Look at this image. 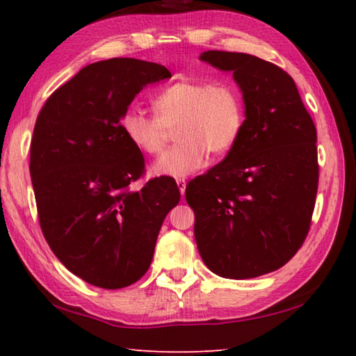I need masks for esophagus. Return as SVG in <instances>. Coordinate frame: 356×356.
<instances>
[{
  "label": "esophagus",
  "mask_w": 356,
  "mask_h": 356,
  "mask_svg": "<svg viewBox=\"0 0 356 356\" xmlns=\"http://www.w3.org/2000/svg\"><path fill=\"white\" fill-rule=\"evenodd\" d=\"M176 184H177V186H179L180 195L184 196V195H185V188H186V180H185V179H177Z\"/></svg>",
  "instance_id": "esophagus-1"
}]
</instances>
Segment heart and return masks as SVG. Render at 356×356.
I'll use <instances>...</instances> for the list:
<instances>
[{
    "label": "heart",
    "instance_id": "1",
    "mask_svg": "<svg viewBox=\"0 0 356 356\" xmlns=\"http://www.w3.org/2000/svg\"><path fill=\"white\" fill-rule=\"evenodd\" d=\"M152 107L156 116L129 108L121 116V129L138 151L156 156L170 138V129L177 126L179 143L152 166L159 176L185 177L200 170L210 151L227 154L244 126L243 96L224 79L174 82L154 96Z\"/></svg>",
    "mask_w": 356,
    "mask_h": 356
}]
</instances>
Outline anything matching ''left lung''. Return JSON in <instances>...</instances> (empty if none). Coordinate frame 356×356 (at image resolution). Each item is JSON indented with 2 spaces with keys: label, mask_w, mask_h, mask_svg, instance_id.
<instances>
[{
  "label": "left lung",
  "mask_w": 356,
  "mask_h": 356,
  "mask_svg": "<svg viewBox=\"0 0 356 356\" xmlns=\"http://www.w3.org/2000/svg\"><path fill=\"white\" fill-rule=\"evenodd\" d=\"M200 60L234 73L245 120L236 145L190 180L185 199L207 268L254 279L286 264L308 235L319 182L316 126L280 67L229 51H205Z\"/></svg>",
  "instance_id": "1"
}]
</instances>
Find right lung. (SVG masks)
Wrapping results in <instances>:
<instances>
[{
	"instance_id": "obj_1",
	"label": "right lung",
	"mask_w": 356,
	"mask_h": 356,
	"mask_svg": "<svg viewBox=\"0 0 356 356\" xmlns=\"http://www.w3.org/2000/svg\"><path fill=\"white\" fill-rule=\"evenodd\" d=\"M163 65L115 57L83 67L44 102L31 141L38 221L51 250L90 285L120 289L149 269L163 219L180 200L176 180L146 172L121 116Z\"/></svg>"
}]
</instances>
